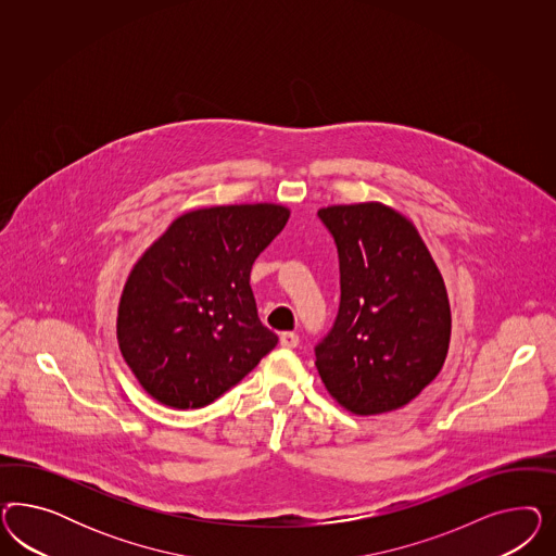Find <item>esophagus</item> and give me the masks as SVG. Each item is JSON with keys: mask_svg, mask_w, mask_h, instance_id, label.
Wrapping results in <instances>:
<instances>
[{"mask_svg": "<svg viewBox=\"0 0 556 556\" xmlns=\"http://www.w3.org/2000/svg\"><path fill=\"white\" fill-rule=\"evenodd\" d=\"M279 342H281L283 349H295L300 344V337L295 332H281Z\"/></svg>", "mask_w": 556, "mask_h": 556, "instance_id": "34e87169", "label": "esophagus"}]
</instances>
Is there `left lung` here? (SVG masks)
<instances>
[{
    "mask_svg": "<svg viewBox=\"0 0 556 556\" xmlns=\"http://www.w3.org/2000/svg\"><path fill=\"white\" fill-rule=\"evenodd\" d=\"M340 269L337 320L316 367L338 404L358 416L409 404L448 353L451 305L437 263L409 219L383 203L321 207Z\"/></svg>",
    "mask_w": 556,
    "mask_h": 556,
    "instance_id": "1",
    "label": "left lung"
}]
</instances>
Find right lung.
<instances>
[{
    "label": "right lung",
    "mask_w": 556,
    "mask_h": 556,
    "mask_svg": "<svg viewBox=\"0 0 556 556\" xmlns=\"http://www.w3.org/2000/svg\"><path fill=\"white\" fill-rule=\"evenodd\" d=\"M287 218L273 203L195 210L136 263L119 300V351L156 402L212 404L277 346L258 320L251 269Z\"/></svg>",
    "instance_id": "1"
}]
</instances>
